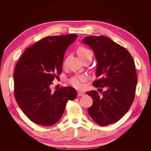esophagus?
<instances>
[{
	"label": "esophagus",
	"instance_id": "34e87169",
	"mask_svg": "<svg viewBox=\"0 0 151 151\" xmlns=\"http://www.w3.org/2000/svg\"><path fill=\"white\" fill-rule=\"evenodd\" d=\"M84 95V93L83 92H81V91H79V92L77 93V96H83Z\"/></svg>",
	"mask_w": 151,
	"mask_h": 151
}]
</instances>
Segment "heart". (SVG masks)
Segmentation results:
<instances>
[{
	"mask_svg": "<svg viewBox=\"0 0 151 151\" xmlns=\"http://www.w3.org/2000/svg\"><path fill=\"white\" fill-rule=\"evenodd\" d=\"M77 54L81 58V60L84 62L88 58H93V53L90 50L86 48L83 47H81L77 49ZM63 64H65V62H63ZM86 77L83 76H76L72 77L69 80L70 84L74 87V88L80 89L83 87V83L86 81Z\"/></svg>",
	"mask_w": 151,
	"mask_h": 151,
	"instance_id": "b5f03b06",
	"label": "heart"
}]
</instances>
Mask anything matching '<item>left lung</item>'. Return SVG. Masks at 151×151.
<instances>
[{"label": "left lung", "mask_w": 151, "mask_h": 151, "mask_svg": "<svg viewBox=\"0 0 151 151\" xmlns=\"http://www.w3.org/2000/svg\"><path fill=\"white\" fill-rule=\"evenodd\" d=\"M93 50L97 61L93 85L105 91L86 92L93 103L88 108L91 118L98 124L106 126L120 120L134 101L137 73L134 59L128 50L104 36H89L83 40ZM101 90V89H99Z\"/></svg>", "instance_id": "obj_1"}]
</instances>
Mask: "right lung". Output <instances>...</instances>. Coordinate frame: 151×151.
Instances as JSON below:
<instances>
[{
	"mask_svg": "<svg viewBox=\"0 0 151 151\" xmlns=\"http://www.w3.org/2000/svg\"><path fill=\"white\" fill-rule=\"evenodd\" d=\"M77 36L45 37L27 48L16 63L13 76L16 101L36 124L54 125L60 119L68 100L77 97L72 87H61L54 92L50 87L62 73L65 52Z\"/></svg>",
	"mask_w": 151,
	"mask_h": 151,
	"instance_id": "obj_1",
	"label": "right lung"
}]
</instances>
